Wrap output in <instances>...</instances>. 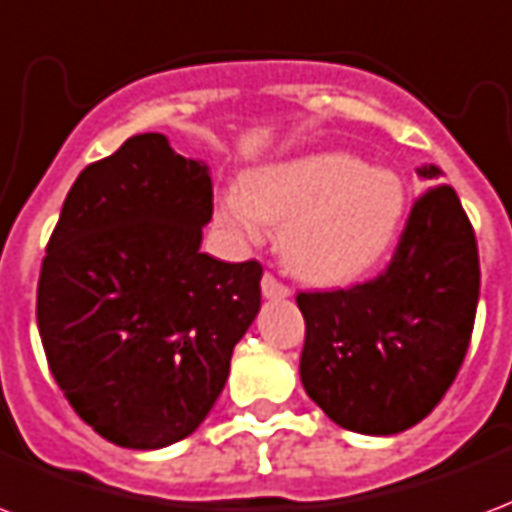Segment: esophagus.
<instances>
[{
	"mask_svg": "<svg viewBox=\"0 0 512 512\" xmlns=\"http://www.w3.org/2000/svg\"><path fill=\"white\" fill-rule=\"evenodd\" d=\"M261 294L267 299H286L291 297V288L283 286L278 278H272V275H264L261 278Z\"/></svg>",
	"mask_w": 512,
	"mask_h": 512,
	"instance_id": "esophagus-1",
	"label": "esophagus"
}]
</instances>
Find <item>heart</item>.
Masks as SVG:
<instances>
[{
	"label": "heart",
	"instance_id": "b5f03b06",
	"mask_svg": "<svg viewBox=\"0 0 512 512\" xmlns=\"http://www.w3.org/2000/svg\"><path fill=\"white\" fill-rule=\"evenodd\" d=\"M407 210L405 180L343 151L261 164L218 197L215 221L242 245L280 226L286 270L313 286L364 278L394 248Z\"/></svg>",
	"mask_w": 512,
	"mask_h": 512
}]
</instances>
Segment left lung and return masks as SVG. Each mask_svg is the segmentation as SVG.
<instances>
[{
    "label": "left lung",
    "mask_w": 512,
    "mask_h": 512,
    "mask_svg": "<svg viewBox=\"0 0 512 512\" xmlns=\"http://www.w3.org/2000/svg\"><path fill=\"white\" fill-rule=\"evenodd\" d=\"M418 175L434 180L440 169ZM480 294L478 242L451 186L418 199L383 275L299 294L307 397L348 432L388 437L443 399L470 345Z\"/></svg>",
    "instance_id": "8db88e82"
}]
</instances>
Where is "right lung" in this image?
<instances>
[{"label":"right lung","mask_w":512,"mask_h":512,"mask_svg":"<svg viewBox=\"0 0 512 512\" xmlns=\"http://www.w3.org/2000/svg\"><path fill=\"white\" fill-rule=\"evenodd\" d=\"M213 183L164 134H134L69 188L37 326L69 405L110 443L156 451L213 410L261 307V264L202 253Z\"/></svg>","instance_id":"1"}]
</instances>
